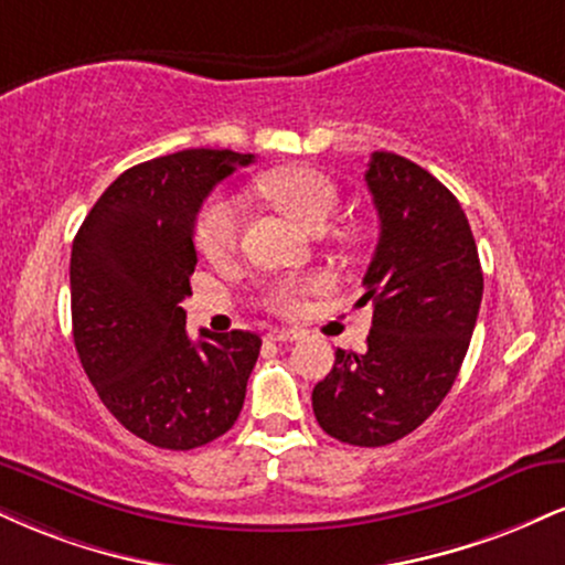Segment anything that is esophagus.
Returning <instances> with one entry per match:
<instances>
[{"mask_svg": "<svg viewBox=\"0 0 565 565\" xmlns=\"http://www.w3.org/2000/svg\"><path fill=\"white\" fill-rule=\"evenodd\" d=\"M302 334L300 331H291V329H274L268 331V342H278V344H287V342H297Z\"/></svg>", "mask_w": 565, "mask_h": 565, "instance_id": "obj_1", "label": "esophagus"}]
</instances>
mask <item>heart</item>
<instances>
[{
  "mask_svg": "<svg viewBox=\"0 0 565 565\" xmlns=\"http://www.w3.org/2000/svg\"><path fill=\"white\" fill-rule=\"evenodd\" d=\"M257 189L270 205H276L284 215L300 223L302 228L316 231V234L326 228V223H329V217L334 215L339 205L334 181L321 171H312V168L305 166L276 168V171L257 179ZM236 236H239V205L226 194H215L196 215V247L210 260H221V257L234 253ZM326 287H329L326 276L281 278L265 291V302L281 316H295L305 308L308 295H316Z\"/></svg>",
  "mask_w": 565,
  "mask_h": 565,
  "instance_id": "1",
  "label": "heart"
}]
</instances>
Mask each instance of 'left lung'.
Wrapping results in <instances>:
<instances>
[{"instance_id": "left-lung-1", "label": "left lung", "mask_w": 565, "mask_h": 565, "mask_svg": "<svg viewBox=\"0 0 565 565\" xmlns=\"http://www.w3.org/2000/svg\"><path fill=\"white\" fill-rule=\"evenodd\" d=\"M365 183L382 228L360 297L373 305L369 350H337L312 413L329 437L382 447L418 429L452 390L484 276L463 207L429 171L373 152Z\"/></svg>"}]
</instances>
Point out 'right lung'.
I'll return each mask as SVG.
<instances>
[{
	"instance_id": "right-lung-1",
	"label": "right lung",
	"mask_w": 565,
	"mask_h": 565,
	"mask_svg": "<svg viewBox=\"0 0 565 565\" xmlns=\"http://www.w3.org/2000/svg\"><path fill=\"white\" fill-rule=\"evenodd\" d=\"M255 154L183 149L120 173L81 223L71 253L73 342L99 399L162 450H194L239 418L263 339L186 334L194 223L217 181Z\"/></svg>"
}]
</instances>
